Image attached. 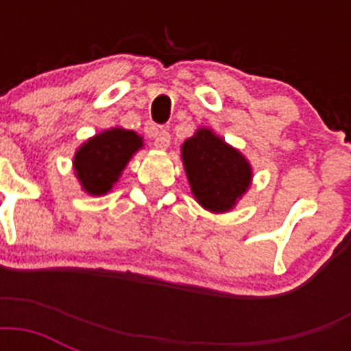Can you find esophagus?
<instances>
[{
    "label": "esophagus",
    "instance_id": "1",
    "mask_svg": "<svg viewBox=\"0 0 351 351\" xmlns=\"http://www.w3.org/2000/svg\"><path fill=\"white\" fill-rule=\"evenodd\" d=\"M171 143V134L165 129H160L154 136V147L156 149H167Z\"/></svg>",
    "mask_w": 351,
    "mask_h": 351
}]
</instances>
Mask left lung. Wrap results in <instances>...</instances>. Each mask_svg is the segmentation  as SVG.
Listing matches in <instances>:
<instances>
[{
  "label": "left lung",
  "instance_id": "left-lung-1",
  "mask_svg": "<svg viewBox=\"0 0 351 351\" xmlns=\"http://www.w3.org/2000/svg\"><path fill=\"white\" fill-rule=\"evenodd\" d=\"M180 153L193 197L211 213L231 211L250 189V160L213 129L198 127L182 143Z\"/></svg>",
  "mask_w": 351,
  "mask_h": 351
}]
</instances>
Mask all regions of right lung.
Wrapping results in <instances>:
<instances>
[{"label":"right lung","mask_w":351,"mask_h":351,"mask_svg":"<svg viewBox=\"0 0 351 351\" xmlns=\"http://www.w3.org/2000/svg\"><path fill=\"white\" fill-rule=\"evenodd\" d=\"M142 147L143 138L123 127H111L85 140L73 158L74 175L82 189L90 197L107 195Z\"/></svg>","instance_id":"obj_1"}]
</instances>
